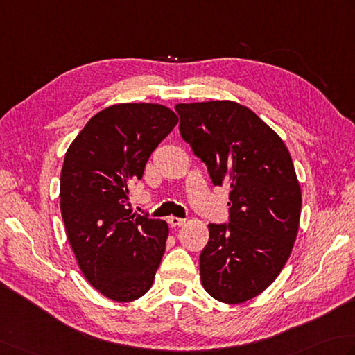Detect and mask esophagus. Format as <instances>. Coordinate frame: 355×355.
Here are the masks:
<instances>
[{"label":"esophagus","mask_w":355,"mask_h":355,"mask_svg":"<svg viewBox=\"0 0 355 355\" xmlns=\"http://www.w3.org/2000/svg\"><path fill=\"white\" fill-rule=\"evenodd\" d=\"M168 223L171 225V227H178L184 225V220L183 218H178V217H169L168 218Z\"/></svg>","instance_id":"obj_1"}]
</instances>
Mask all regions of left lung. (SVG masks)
<instances>
[{
  "mask_svg": "<svg viewBox=\"0 0 355 355\" xmlns=\"http://www.w3.org/2000/svg\"><path fill=\"white\" fill-rule=\"evenodd\" d=\"M180 134L206 164L214 186L227 184L229 223L209 225L200 279L215 300L237 304L263 293L288 261L302 192L282 138L234 101L177 104Z\"/></svg>",
  "mask_w": 355,
  "mask_h": 355,
  "instance_id": "1",
  "label": "left lung"
}]
</instances>
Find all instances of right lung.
I'll return each instance as SVG.
<instances>
[{
    "label": "right lung",
    "instance_id": "add662e5",
    "mask_svg": "<svg viewBox=\"0 0 355 355\" xmlns=\"http://www.w3.org/2000/svg\"><path fill=\"white\" fill-rule=\"evenodd\" d=\"M177 123L162 104H114L90 118L66 152L60 207L67 239L87 282L114 302L148 293L163 259L169 227L132 214L129 187Z\"/></svg>",
    "mask_w": 355,
    "mask_h": 355
}]
</instances>
